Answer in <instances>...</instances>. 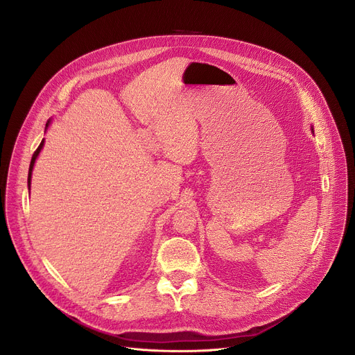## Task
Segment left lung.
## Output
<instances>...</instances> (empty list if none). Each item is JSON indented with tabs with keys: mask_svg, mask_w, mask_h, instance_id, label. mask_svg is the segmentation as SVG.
Here are the masks:
<instances>
[{
	"mask_svg": "<svg viewBox=\"0 0 355 355\" xmlns=\"http://www.w3.org/2000/svg\"><path fill=\"white\" fill-rule=\"evenodd\" d=\"M312 130H313V129H312Z\"/></svg>",
	"mask_w": 355,
	"mask_h": 355,
	"instance_id": "left-lung-1",
	"label": "left lung"
}]
</instances>
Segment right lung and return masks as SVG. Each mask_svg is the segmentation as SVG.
<instances>
[{
    "label": "right lung",
    "instance_id": "obj_1",
    "mask_svg": "<svg viewBox=\"0 0 355 355\" xmlns=\"http://www.w3.org/2000/svg\"><path fill=\"white\" fill-rule=\"evenodd\" d=\"M49 123H50V121H47V123H46V128L49 126ZM43 143H44V140H42L40 141V144H39V147L35 150V153H33V156H32V160H31V166H29V173H28V187H31V178H32V170H33V166H35V162H36V157H37V155L40 153V150H42V147H43Z\"/></svg>",
    "mask_w": 355,
    "mask_h": 355
}]
</instances>
